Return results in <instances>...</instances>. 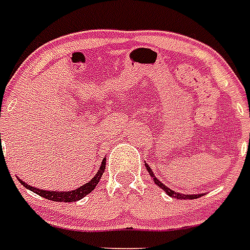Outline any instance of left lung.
I'll return each instance as SVG.
<instances>
[{"label":"left lung","mask_w":250,"mask_h":250,"mask_svg":"<svg viewBox=\"0 0 250 250\" xmlns=\"http://www.w3.org/2000/svg\"><path fill=\"white\" fill-rule=\"evenodd\" d=\"M146 170H148V173L150 174V177H152L153 182H155V184L157 185L159 188H163L164 191H165V193H167L169 197L177 198V199H197V198H199V197H202V195H203V194H181V193H176L174 190H171V188H167V185H164L163 182H161V181H160L159 178L155 176V174H153V170L150 169L149 165H148L146 163Z\"/></svg>","instance_id":"left-lung-1"}]
</instances>
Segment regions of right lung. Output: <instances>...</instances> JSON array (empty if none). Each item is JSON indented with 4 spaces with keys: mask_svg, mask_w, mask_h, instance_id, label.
<instances>
[{
    "mask_svg": "<svg viewBox=\"0 0 250 250\" xmlns=\"http://www.w3.org/2000/svg\"><path fill=\"white\" fill-rule=\"evenodd\" d=\"M0 143H1V133H0ZM104 169H106V159H104V161L101 163L100 170L95 173V176L91 178L89 182L86 184H83V186H80V188H74V190H69V191H52V190H42V188H34L31 185L26 184L23 181L18 178L19 182L23 185L24 188H27L28 190H31L38 195H41V197L45 198V199H49V201L53 202H77L80 199H83V197H86L87 194L91 193L93 190L95 188V186L98 185L100 182L101 177L104 174Z\"/></svg>",
    "mask_w": 250,
    "mask_h": 250,
    "instance_id": "right-lung-1",
    "label": "right lung"
}]
</instances>
